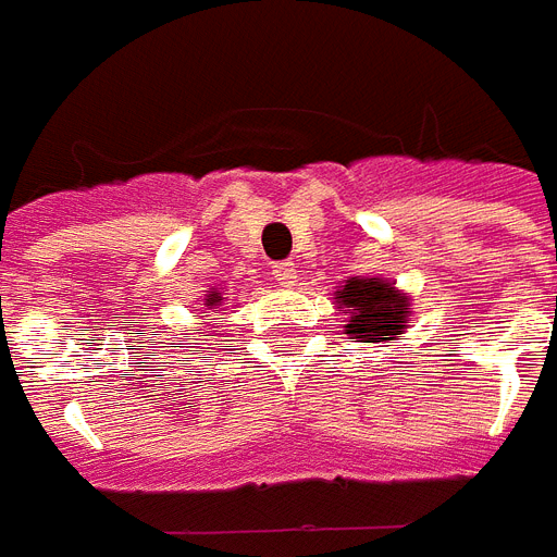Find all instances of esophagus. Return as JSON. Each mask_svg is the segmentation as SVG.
I'll return each instance as SVG.
<instances>
[{
	"instance_id": "esophagus-1",
	"label": "esophagus",
	"mask_w": 557,
	"mask_h": 557,
	"mask_svg": "<svg viewBox=\"0 0 557 557\" xmlns=\"http://www.w3.org/2000/svg\"><path fill=\"white\" fill-rule=\"evenodd\" d=\"M273 278H275V284H282V287H293V284H296V278H299V270H296L290 261H284V264H275Z\"/></svg>"
}]
</instances>
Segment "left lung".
<instances>
[{
	"label": "left lung",
	"mask_w": 557,
	"mask_h": 557,
	"mask_svg": "<svg viewBox=\"0 0 557 557\" xmlns=\"http://www.w3.org/2000/svg\"><path fill=\"white\" fill-rule=\"evenodd\" d=\"M336 307L348 313L345 333L356 342H371L388 348V342L399 339L411 322V299L408 293L397 290L388 278H368L354 275L333 293Z\"/></svg>",
	"instance_id": "8db88e82"
}]
</instances>
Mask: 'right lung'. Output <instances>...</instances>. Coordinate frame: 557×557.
<instances>
[{"label": "right lung", "instance_id": "add662e5", "mask_svg": "<svg viewBox=\"0 0 557 557\" xmlns=\"http://www.w3.org/2000/svg\"><path fill=\"white\" fill-rule=\"evenodd\" d=\"M221 301H224V293H221V287H209V290L203 293V310H215Z\"/></svg>", "mask_w": 557, "mask_h": 557}]
</instances>
